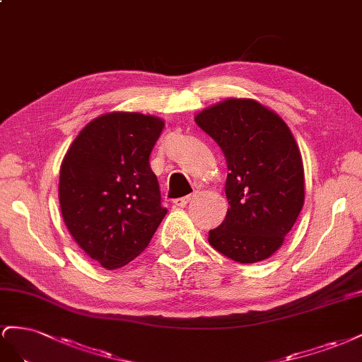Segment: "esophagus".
Returning <instances> with one entry per match:
<instances>
[{
	"label": "esophagus",
	"mask_w": 362,
	"mask_h": 362,
	"mask_svg": "<svg viewBox=\"0 0 362 362\" xmlns=\"http://www.w3.org/2000/svg\"><path fill=\"white\" fill-rule=\"evenodd\" d=\"M192 197H194V195H187V197L175 199V200L173 202V204H174V206H177V208H183V206H187V204L192 200Z\"/></svg>",
	"instance_id": "1"
}]
</instances>
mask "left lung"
<instances>
[{"mask_svg": "<svg viewBox=\"0 0 362 362\" xmlns=\"http://www.w3.org/2000/svg\"><path fill=\"white\" fill-rule=\"evenodd\" d=\"M218 144L230 208L209 244L232 261L261 262L281 249L305 203L302 154L286 122L252 98H226L195 115Z\"/></svg>", "mask_w": 362, "mask_h": 362, "instance_id": "left-lung-1", "label": "left lung"}]
</instances>
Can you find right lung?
Instances as JSON below:
<instances>
[{
	"mask_svg": "<svg viewBox=\"0 0 362 362\" xmlns=\"http://www.w3.org/2000/svg\"><path fill=\"white\" fill-rule=\"evenodd\" d=\"M165 127L139 112L88 122L60 165L59 202L72 238L106 270L141 255L163 220L150 154Z\"/></svg>",
	"mask_w": 362,
	"mask_h": 362,
	"instance_id": "right-lung-1",
	"label": "right lung"
}]
</instances>
